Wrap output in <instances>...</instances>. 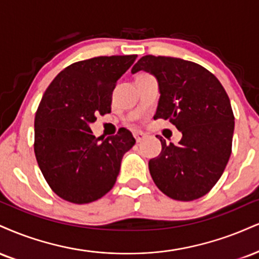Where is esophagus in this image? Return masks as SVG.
<instances>
[{
	"mask_svg": "<svg viewBox=\"0 0 259 259\" xmlns=\"http://www.w3.org/2000/svg\"><path fill=\"white\" fill-rule=\"evenodd\" d=\"M134 138H135L136 142H141L143 139L146 138V134H143L142 132H134Z\"/></svg>",
	"mask_w": 259,
	"mask_h": 259,
	"instance_id": "34e87169",
	"label": "esophagus"
}]
</instances>
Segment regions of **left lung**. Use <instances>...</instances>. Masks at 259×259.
I'll use <instances>...</instances> for the list:
<instances>
[{"instance_id":"8db88e82","label":"left lung","mask_w":259,"mask_h":259,"mask_svg":"<svg viewBox=\"0 0 259 259\" xmlns=\"http://www.w3.org/2000/svg\"><path fill=\"white\" fill-rule=\"evenodd\" d=\"M146 71L158 80L160 98L154 119L169 120L182 133L179 145L166 143L149 160L158 188L171 199L201 198L222 176L232 153L234 114L220 80L195 62L145 55L132 72Z\"/></svg>"}]
</instances>
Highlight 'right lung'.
<instances>
[{
  "mask_svg": "<svg viewBox=\"0 0 259 259\" xmlns=\"http://www.w3.org/2000/svg\"><path fill=\"white\" fill-rule=\"evenodd\" d=\"M138 55L98 57L74 62L49 84L35 117V155L59 197L88 204L114 186L121 158L135 145L129 130L101 140L90 124L111 112L117 80Z\"/></svg>",
  "mask_w": 259,
  "mask_h": 259,
  "instance_id": "right-lung-1",
  "label": "right lung"
}]
</instances>
